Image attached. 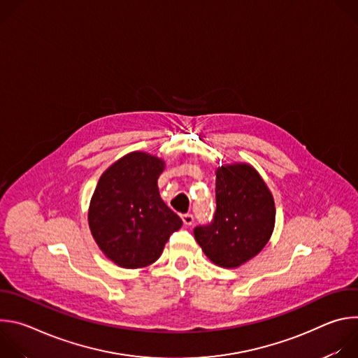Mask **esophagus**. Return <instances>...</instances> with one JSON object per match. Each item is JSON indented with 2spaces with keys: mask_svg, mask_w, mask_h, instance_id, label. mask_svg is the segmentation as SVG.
I'll list each match as a JSON object with an SVG mask.
<instances>
[{
  "mask_svg": "<svg viewBox=\"0 0 358 358\" xmlns=\"http://www.w3.org/2000/svg\"><path fill=\"white\" fill-rule=\"evenodd\" d=\"M181 220H182L184 225H187V227L192 225V222H194V217H192L191 214H184V215H181Z\"/></svg>",
  "mask_w": 358,
  "mask_h": 358,
  "instance_id": "34e87169",
  "label": "esophagus"
}]
</instances>
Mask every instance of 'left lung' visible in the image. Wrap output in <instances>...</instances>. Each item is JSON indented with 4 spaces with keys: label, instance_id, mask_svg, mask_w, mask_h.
<instances>
[{
    "label": "left lung",
    "instance_id": "8db88e82",
    "mask_svg": "<svg viewBox=\"0 0 358 358\" xmlns=\"http://www.w3.org/2000/svg\"><path fill=\"white\" fill-rule=\"evenodd\" d=\"M217 210L207 227L194 229L195 239L217 266L235 269L265 248L276 208L271 189L250 164H224L215 170Z\"/></svg>",
    "mask_w": 358,
    "mask_h": 358
}]
</instances>
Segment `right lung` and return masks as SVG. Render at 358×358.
Masks as SVG:
<instances>
[{
    "label": "right lung",
    "instance_id": "right-lung-1",
    "mask_svg": "<svg viewBox=\"0 0 358 358\" xmlns=\"http://www.w3.org/2000/svg\"><path fill=\"white\" fill-rule=\"evenodd\" d=\"M164 160L131 151L100 176L87 211L94 242L120 268L155 264L170 235L182 225L160 196Z\"/></svg>",
    "mask_w": 358,
    "mask_h": 358
}]
</instances>
